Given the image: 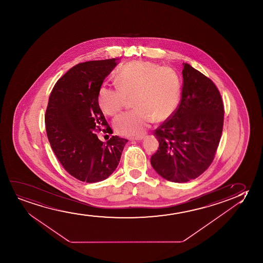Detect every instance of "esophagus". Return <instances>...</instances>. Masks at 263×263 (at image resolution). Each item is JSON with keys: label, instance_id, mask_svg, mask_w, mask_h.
<instances>
[{"label": "esophagus", "instance_id": "esophagus-1", "mask_svg": "<svg viewBox=\"0 0 263 263\" xmlns=\"http://www.w3.org/2000/svg\"><path fill=\"white\" fill-rule=\"evenodd\" d=\"M144 139V137H130L129 140L131 141H140L143 140Z\"/></svg>", "mask_w": 263, "mask_h": 263}]
</instances>
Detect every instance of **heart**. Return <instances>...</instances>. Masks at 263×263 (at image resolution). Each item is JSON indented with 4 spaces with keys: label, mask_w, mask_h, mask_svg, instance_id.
I'll return each instance as SVG.
<instances>
[{
    "label": "heart",
    "mask_w": 263,
    "mask_h": 263,
    "mask_svg": "<svg viewBox=\"0 0 263 263\" xmlns=\"http://www.w3.org/2000/svg\"><path fill=\"white\" fill-rule=\"evenodd\" d=\"M115 82L118 88L101 87L98 102L102 111L113 116L133 99V110L117 116L113 121L116 131L122 136H140L154 120L169 119L180 101L177 72L153 62L127 63L117 72Z\"/></svg>",
    "instance_id": "obj_1"
}]
</instances>
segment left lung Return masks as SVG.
I'll list each match as a JSON object with an SVG mask.
<instances>
[{
    "mask_svg": "<svg viewBox=\"0 0 263 263\" xmlns=\"http://www.w3.org/2000/svg\"><path fill=\"white\" fill-rule=\"evenodd\" d=\"M180 105L155 130L159 148L151 157L163 179L183 183L194 180L214 160L223 131V105L211 80L183 64Z\"/></svg>",
    "mask_w": 263,
    "mask_h": 263,
    "instance_id": "left-lung-1",
    "label": "left lung"
}]
</instances>
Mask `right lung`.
I'll use <instances>...</instances> for the list:
<instances>
[{"instance_id": "obj_1", "label": "right lung", "mask_w": 263, "mask_h": 263, "mask_svg": "<svg viewBox=\"0 0 263 263\" xmlns=\"http://www.w3.org/2000/svg\"><path fill=\"white\" fill-rule=\"evenodd\" d=\"M119 58L73 66L54 84L45 123L47 138L59 162L72 176L93 183L115 172L127 140L112 136L104 144L96 132L108 123L98 102L105 78ZM112 130L109 126L106 132Z\"/></svg>"}]
</instances>
